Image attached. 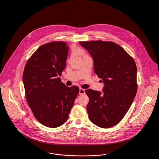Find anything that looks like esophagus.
Instances as JSON below:
<instances>
[{
  "label": "esophagus",
  "mask_w": 159,
  "mask_h": 159,
  "mask_svg": "<svg viewBox=\"0 0 159 159\" xmlns=\"http://www.w3.org/2000/svg\"><path fill=\"white\" fill-rule=\"evenodd\" d=\"M85 93V91L84 89H83L82 88H80L79 89V95H83Z\"/></svg>",
  "instance_id": "34e87169"
}]
</instances>
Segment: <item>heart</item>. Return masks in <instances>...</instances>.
Wrapping results in <instances>:
<instances>
[{"instance_id":"1","label":"heart","mask_w":159,"mask_h":159,"mask_svg":"<svg viewBox=\"0 0 159 159\" xmlns=\"http://www.w3.org/2000/svg\"><path fill=\"white\" fill-rule=\"evenodd\" d=\"M75 52H76V53H77V54H79V55H81V56H82V57H84V56H86V55H87L86 53H85V52L83 51L82 49H81V48H77L76 49H75Z\"/></svg>"}]
</instances>
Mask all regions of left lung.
<instances>
[{
	"mask_svg": "<svg viewBox=\"0 0 159 159\" xmlns=\"http://www.w3.org/2000/svg\"><path fill=\"white\" fill-rule=\"evenodd\" d=\"M93 60L94 71L104 83L102 92L88 89L89 118L94 125L108 128L121 121L137 91L136 64L121 46L101 40L80 42Z\"/></svg>",
	"mask_w": 159,
	"mask_h": 159,
	"instance_id": "left-lung-1",
	"label": "left lung"
}]
</instances>
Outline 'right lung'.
I'll return each instance as SVG.
<instances>
[{"instance_id":"obj_1","label":"right lung","mask_w":159,"mask_h":159,"mask_svg":"<svg viewBox=\"0 0 159 159\" xmlns=\"http://www.w3.org/2000/svg\"><path fill=\"white\" fill-rule=\"evenodd\" d=\"M68 46L52 42L39 47L24 70L25 97L35 118L48 128H57L67 120L79 88L61 82Z\"/></svg>"}]
</instances>
